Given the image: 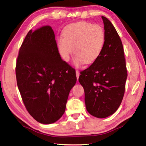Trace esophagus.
I'll use <instances>...</instances> for the list:
<instances>
[{"label": "esophagus", "mask_w": 146, "mask_h": 146, "mask_svg": "<svg viewBox=\"0 0 146 146\" xmlns=\"http://www.w3.org/2000/svg\"><path fill=\"white\" fill-rule=\"evenodd\" d=\"M76 78H77V79L78 78L79 76H80V73H79V71L78 70L76 71Z\"/></svg>", "instance_id": "esophagus-1"}]
</instances>
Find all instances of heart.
Returning a JSON list of instances; mask_svg holds the SVG:
<instances>
[{"instance_id": "1", "label": "heart", "mask_w": 146, "mask_h": 146, "mask_svg": "<svg viewBox=\"0 0 146 146\" xmlns=\"http://www.w3.org/2000/svg\"><path fill=\"white\" fill-rule=\"evenodd\" d=\"M63 38L58 39V48L63 60L68 62L74 52V64L80 66L92 64L99 57L105 44L104 29L98 24L86 22L71 24L63 31Z\"/></svg>"}]
</instances>
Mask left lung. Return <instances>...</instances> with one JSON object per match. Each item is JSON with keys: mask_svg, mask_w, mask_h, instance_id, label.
Wrapping results in <instances>:
<instances>
[{"mask_svg": "<svg viewBox=\"0 0 146 146\" xmlns=\"http://www.w3.org/2000/svg\"><path fill=\"white\" fill-rule=\"evenodd\" d=\"M106 34L104 49L97 60L80 72L78 81L84 90L88 112L104 118L119 108L127 77L122 41L112 23L102 17Z\"/></svg>", "mask_w": 146, "mask_h": 146, "instance_id": "obj_1", "label": "left lung"}]
</instances>
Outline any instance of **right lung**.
Returning a JSON list of instances; mask_svg holds the SVG:
<instances>
[{
  "label": "right lung",
  "instance_id": "obj_1",
  "mask_svg": "<svg viewBox=\"0 0 146 146\" xmlns=\"http://www.w3.org/2000/svg\"><path fill=\"white\" fill-rule=\"evenodd\" d=\"M15 72L22 99L32 117L44 124L60 118L76 76L75 70L61 58L51 26L28 32Z\"/></svg>",
  "mask_w": 146,
  "mask_h": 146
}]
</instances>
